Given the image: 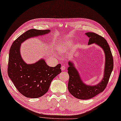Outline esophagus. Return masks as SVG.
Listing matches in <instances>:
<instances>
[{
  "label": "esophagus",
  "instance_id": "esophagus-1",
  "mask_svg": "<svg viewBox=\"0 0 121 121\" xmlns=\"http://www.w3.org/2000/svg\"><path fill=\"white\" fill-rule=\"evenodd\" d=\"M61 70H62V71H64L65 69H66V67L65 66H64V65H63V66H61Z\"/></svg>",
  "mask_w": 121,
  "mask_h": 121
}]
</instances>
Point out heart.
Wrapping results in <instances>:
<instances>
[{
	"label": "heart",
	"instance_id": "heart-1",
	"mask_svg": "<svg viewBox=\"0 0 121 121\" xmlns=\"http://www.w3.org/2000/svg\"><path fill=\"white\" fill-rule=\"evenodd\" d=\"M67 47V45L65 43H60L57 45V49L60 51L64 50Z\"/></svg>",
	"mask_w": 121,
	"mask_h": 121
}]
</instances>
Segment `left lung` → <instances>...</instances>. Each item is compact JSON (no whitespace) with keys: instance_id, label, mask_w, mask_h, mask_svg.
Segmentation results:
<instances>
[{"instance_id":"obj_1","label":"left lung","mask_w":121,"mask_h":121,"mask_svg":"<svg viewBox=\"0 0 121 121\" xmlns=\"http://www.w3.org/2000/svg\"><path fill=\"white\" fill-rule=\"evenodd\" d=\"M85 34L89 37V45L95 43L103 49L105 55V64L104 77L101 81L96 85L89 86L83 82L73 62H69V66L67 69L69 75L68 90L71 95L77 99L81 100L91 99L105 90L109 82L114 66L113 56L109 44L106 39L101 36L94 32H87Z\"/></svg>"}]
</instances>
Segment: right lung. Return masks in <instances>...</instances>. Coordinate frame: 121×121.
<instances>
[{
    "instance_id": "1",
    "label": "right lung",
    "mask_w": 121,
    "mask_h": 121,
    "mask_svg": "<svg viewBox=\"0 0 121 121\" xmlns=\"http://www.w3.org/2000/svg\"><path fill=\"white\" fill-rule=\"evenodd\" d=\"M50 30L32 29L21 35L13 42L9 54L8 75L15 87L27 98H37L46 93L52 80L61 72V64L53 67L44 59L27 64L22 59L20 48L21 43L31 37L46 34Z\"/></svg>"
}]
</instances>
